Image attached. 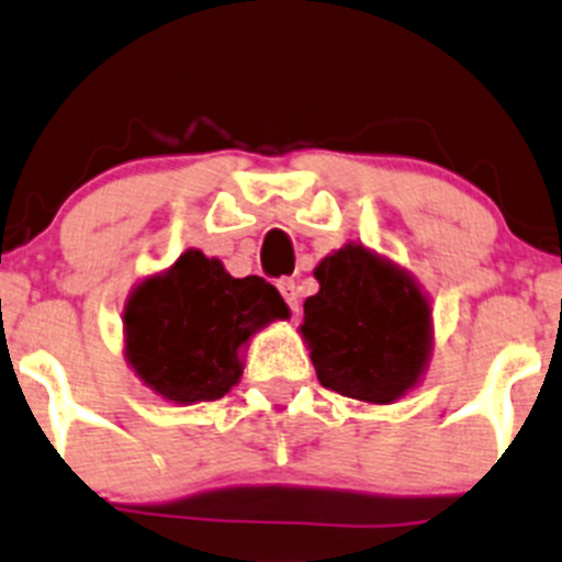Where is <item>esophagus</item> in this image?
Returning <instances> with one entry per match:
<instances>
[{"mask_svg":"<svg viewBox=\"0 0 562 562\" xmlns=\"http://www.w3.org/2000/svg\"><path fill=\"white\" fill-rule=\"evenodd\" d=\"M277 288H280V293H282V299L288 302V307H291L293 313H299V296H302V293H299L296 282L288 280V277H282V280L277 282Z\"/></svg>","mask_w":562,"mask_h":562,"instance_id":"esophagus-1","label":"esophagus"}]
</instances>
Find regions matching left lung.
I'll return each instance as SVG.
<instances>
[{
    "label": "left lung",
    "instance_id": "left-lung-1",
    "mask_svg": "<svg viewBox=\"0 0 562 562\" xmlns=\"http://www.w3.org/2000/svg\"><path fill=\"white\" fill-rule=\"evenodd\" d=\"M318 293L299 326L318 381L364 403H395L423 381L434 348L431 302L419 282L364 244L315 266Z\"/></svg>",
    "mask_w": 562,
    "mask_h": 562
}]
</instances>
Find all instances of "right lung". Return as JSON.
Returning a JSON list of instances; mask_svg holds the SVG:
<instances>
[{"instance_id":"obj_1","label":"right lung","mask_w":562,"mask_h":562,"mask_svg":"<svg viewBox=\"0 0 562 562\" xmlns=\"http://www.w3.org/2000/svg\"><path fill=\"white\" fill-rule=\"evenodd\" d=\"M285 318L291 310L263 277L238 280L220 258L187 249L131 291L123 307L125 362L165 401H216L241 379L249 337Z\"/></svg>"}]
</instances>
